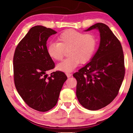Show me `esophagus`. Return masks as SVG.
Wrapping results in <instances>:
<instances>
[{"mask_svg":"<svg viewBox=\"0 0 133 133\" xmlns=\"http://www.w3.org/2000/svg\"><path fill=\"white\" fill-rule=\"evenodd\" d=\"M66 76H67V77H68V78H69V77H71V74L70 73H66Z\"/></svg>","mask_w":133,"mask_h":133,"instance_id":"1","label":"esophagus"}]
</instances>
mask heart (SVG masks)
Here are the masks:
<instances>
[{"mask_svg":"<svg viewBox=\"0 0 133 133\" xmlns=\"http://www.w3.org/2000/svg\"><path fill=\"white\" fill-rule=\"evenodd\" d=\"M58 42L50 43L47 51L51 59L61 60L65 51H68L69 57L56 66L57 70L63 72L73 71L80 63H86L93 57L97 46V39L91 33L84 34L75 30H68L58 37Z\"/></svg>","mask_w":133,"mask_h":133,"instance_id":"b5f03b06","label":"heart"}]
</instances>
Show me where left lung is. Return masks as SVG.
<instances>
[{
  "mask_svg": "<svg viewBox=\"0 0 133 133\" xmlns=\"http://www.w3.org/2000/svg\"><path fill=\"white\" fill-rule=\"evenodd\" d=\"M97 29L100 42L90 62L73 74L77 80L76 96L85 109L97 110L117 96L124 77V54L120 41L106 24L98 23L85 31Z\"/></svg>",
  "mask_w": 133,
  "mask_h": 133,
  "instance_id": "1",
  "label": "left lung"
}]
</instances>
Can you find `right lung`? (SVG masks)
<instances>
[{"mask_svg":"<svg viewBox=\"0 0 133 133\" xmlns=\"http://www.w3.org/2000/svg\"><path fill=\"white\" fill-rule=\"evenodd\" d=\"M57 32L42 26L31 28L16 48L13 57L14 82L17 91L29 107L49 111L57 104L67 76L63 72H46L55 67L47 51V40Z\"/></svg>","mask_w":133,"mask_h":133,"instance_id":"1","label":"right lung"}]
</instances>
